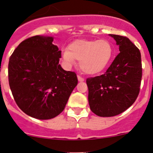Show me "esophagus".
Returning a JSON list of instances; mask_svg holds the SVG:
<instances>
[{"label":"esophagus","mask_w":153,"mask_h":153,"mask_svg":"<svg viewBox=\"0 0 153 153\" xmlns=\"http://www.w3.org/2000/svg\"><path fill=\"white\" fill-rule=\"evenodd\" d=\"M78 81H80V82L84 81V78H82V77L80 76V75H78Z\"/></svg>","instance_id":"34e87169"}]
</instances>
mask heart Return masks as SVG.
<instances>
[{
	"instance_id": "b5f03b06",
	"label": "heart",
	"mask_w": 153,
	"mask_h": 153,
	"mask_svg": "<svg viewBox=\"0 0 153 153\" xmlns=\"http://www.w3.org/2000/svg\"><path fill=\"white\" fill-rule=\"evenodd\" d=\"M114 55V48L107 39H78L72 42L68 49L62 50V59L69 68L80 61L83 72L94 75L104 70Z\"/></svg>"
}]
</instances>
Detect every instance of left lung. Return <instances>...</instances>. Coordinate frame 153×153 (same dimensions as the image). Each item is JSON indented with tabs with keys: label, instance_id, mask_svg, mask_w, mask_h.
Returning <instances> with one entry per match:
<instances>
[{
	"label": "left lung",
	"instance_id": "left-lung-1",
	"mask_svg": "<svg viewBox=\"0 0 153 153\" xmlns=\"http://www.w3.org/2000/svg\"><path fill=\"white\" fill-rule=\"evenodd\" d=\"M120 53L105 74L86 79L91 111L102 117L123 113L133 104L140 91L142 68L141 53L125 36L109 34Z\"/></svg>",
	"mask_w": 153,
	"mask_h": 153
}]
</instances>
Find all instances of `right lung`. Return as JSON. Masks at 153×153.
Here are the masks:
<instances>
[{"label": "right lung", "mask_w": 153, "mask_h": 153, "mask_svg": "<svg viewBox=\"0 0 153 153\" xmlns=\"http://www.w3.org/2000/svg\"><path fill=\"white\" fill-rule=\"evenodd\" d=\"M53 37L34 36L22 41L9 62V83L17 105L27 115L50 120L62 113L78 84L74 72L59 64L62 52Z\"/></svg>", "instance_id": "1"}]
</instances>
